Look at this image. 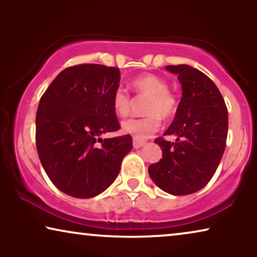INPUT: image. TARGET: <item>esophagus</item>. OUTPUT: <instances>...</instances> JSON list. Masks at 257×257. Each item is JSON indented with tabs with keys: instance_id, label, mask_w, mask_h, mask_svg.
Masks as SVG:
<instances>
[{
	"instance_id": "34e87169",
	"label": "esophagus",
	"mask_w": 257,
	"mask_h": 257,
	"mask_svg": "<svg viewBox=\"0 0 257 257\" xmlns=\"http://www.w3.org/2000/svg\"><path fill=\"white\" fill-rule=\"evenodd\" d=\"M146 142H144V140H138V139H133V147L135 149H140V147H143L145 145Z\"/></svg>"
}]
</instances>
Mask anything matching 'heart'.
Instances as JSON below:
<instances>
[{"mask_svg": "<svg viewBox=\"0 0 257 257\" xmlns=\"http://www.w3.org/2000/svg\"><path fill=\"white\" fill-rule=\"evenodd\" d=\"M131 85L138 96L147 97L145 117L128 119L121 124V131L138 140L147 139L159 130L161 118L170 119L177 113L178 100L170 91L163 78L153 73H145L132 80ZM132 98L122 87H119L112 96V108L120 118L128 117L132 111Z\"/></svg>", "mask_w": 257, "mask_h": 257, "instance_id": "1", "label": "heart"}]
</instances>
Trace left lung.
I'll return each mask as SVG.
<instances>
[{
    "mask_svg": "<svg viewBox=\"0 0 257 257\" xmlns=\"http://www.w3.org/2000/svg\"><path fill=\"white\" fill-rule=\"evenodd\" d=\"M178 76L182 97L175 117L164 133L177 142L157 138L163 159L149 167V174L160 189L172 195L200 191L213 178L226 147L228 111L213 80L187 64L167 65Z\"/></svg>",
    "mask_w": 257,
    "mask_h": 257,
    "instance_id": "obj_1",
    "label": "left lung"
}]
</instances>
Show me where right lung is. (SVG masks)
Masks as SVG:
<instances>
[{"label":"right lung","instance_id":"add662e5","mask_svg":"<svg viewBox=\"0 0 257 257\" xmlns=\"http://www.w3.org/2000/svg\"><path fill=\"white\" fill-rule=\"evenodd\" d=\"M118 68L70 66L42 96L36 113V146L45 173L59 191L89 199L115 180L121 160L132 150L130 135L101 138L119 130L112 96Z\"/></svg>","mask_w":257,"mask_h":257}]
</instances>
